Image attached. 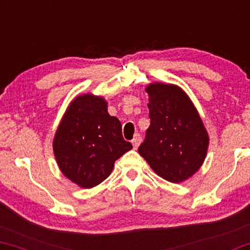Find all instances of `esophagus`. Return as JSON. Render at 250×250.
<instances>
[{
  "label": "esophagus",
  "mask_w": 250,
  "mask_h": 250,
  "mask_svg": "<svg viewBox=\"0 0 250 250\" xmlns=\"http://www.w3.org/2000/svg\"><path fill=\"white\" fill-rule=\"evenodd\" d=\"M141 142H142L141 135H140V134H136V135L134 136V138H132V141H131L132 146H134V148H137L138 145L141 144Z\"/></svg>",
  "instance_id": "1"
}]
</instances>
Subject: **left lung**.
Here are the masks:
<instances>
[{"mask_svg": "<svg viewBox=\"0 0 250 250\" xmlns=\"http://www.w3.org/2000/svg\"><path fill=\"white\" fill-rule=\"evenodd\" d=\"M145 91L151 122L138 152L163 179L185 181L200 169L207 156L209 136L203 122L176 85L152 83Z\"/></svg>", "mask_w": 250, "mask_h": 250, "instance_id": "left-lung-1", "label": "left lung"}]
</instances>
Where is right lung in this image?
Wrapping results in <instances>:
<instances>
[{"label": "right lung", "mask_w": 250, "mask_h": 250, "mask_svg": "<svg viewBox=\"0 0 250 250\" xmlns=\"http://www.w3.org/2000/svg\"><path fill=\"white\" fill-rule=\"evenodd\" d=\"M121 122L107 112L102 97L72 100L56 130L53 150L61 172L82 188H92L112 173L116 159L131 150Z\"/></svg>", "instance_id": "add662e5"}]
</instances>
